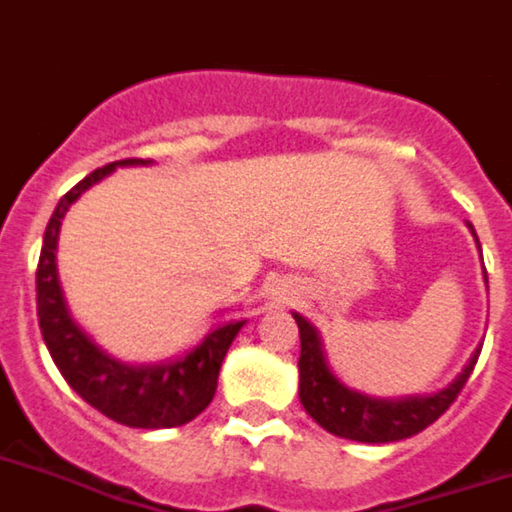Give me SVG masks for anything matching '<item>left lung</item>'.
Returning <instances> with one entry per match:
<instances>
[{
  "mask_svg": "<svg viewBox=\"0 0 512 512\" xmlns=\"http://www.w3.org/2000/svg\"><path fill=\"white\" fill-rule=\"evenodd\" d=\"M300 328V400L310 418L333 436L361 443H390L410 438L436 423L451 402L464 390L469 374L479 359V351L464 366V372L431 397H405V400H372L354 390H346L328 372L320 348L318 330L295 312Z\"/></svg>",
  "mask_w": 512,
  "mask_h": 512,
  "instance_id": "1",
  "label": "left lung"
}]
</instances>
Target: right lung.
Segmentation results:
<instances>
[{
	"instance_id": "1",
	"label": "right lung",
	"mask_w": 512,
	"mask_h": 512,
	"mask_svg": "<svg viewBox=\"0 0 512 512\" xmlns=\"http://www.w3.org/2000/svg\"><path fill=\"white\" fill-rule=\"evenodd\" d=\"M151 164L143 158H122L115 164L84 176L74 189L58 200L48 220L40 248L35 292H38V323L43 341L56 361L58 372L71 390L94 410L130 428H174L194 420L215 397L217 374L230 343L243 328V320L207 333L205 341L179 361L158 366H128L102 354L71 320L63 302L56 269V243L63 215L84 189L115 171V166Z\"/></svg>"
}]
</instances>
